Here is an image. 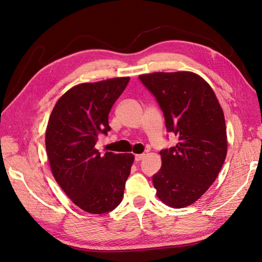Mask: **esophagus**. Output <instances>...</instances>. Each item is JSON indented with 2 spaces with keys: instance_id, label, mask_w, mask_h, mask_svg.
<instances>
[{
  "instance_id": "esophagus-1",
  "label": "esophagus",
  "mask_w": 262,
  "mask_h": 262,
  "mask_svg": "<svg viewBox=\"0 0 262 262\" xmlns=\"http://www.w3.org/2000/svg\"><path fill=\"white\" fill-rule=\"evenodd\" d=\"M144 157H145V154H137V155H136V161H137V162H140V161L143 160Z\"/></svg>"
}]
</instances>
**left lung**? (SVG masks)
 <instances>
[{"mask_svg": "<svg viewBox=\"0 0 262 262\" xmlns=\"http://www.w3.org/2000/svg\"><path fill=\"white\" fill-rule=\"evenodd\" d=\"M160 104L176 146L160 152L162 167L153 176L156 195L170 208L188 207L215 181L227 153L223 109L210 84L189 71L141 74Z\"/></svg>", "mask_w": 262, "mask_h": 262, "instance_id": "left-lung-1", "label": "left lung"}]
</instances>
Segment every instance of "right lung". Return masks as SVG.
I'll return each instance as SVG.
<instances>
[{"instance_id": "obj_1", "label": "right lung", "mask_w": 262, "mask_h": 262, "mask_svg": "<svg viewBox=\"0 0 262 262\" xmlns=\"http://www.w3.org/2000/svg\"><path fill=\"white\" fill-rule=\"evenodd\" d=\"M130 77L82 83L54 105L46 129V149L54 179L78 208L92 214L116 209L122 201L134 155L106 152L95 144L110 131L108 115Z\"/></svg>"}]
</instances>
